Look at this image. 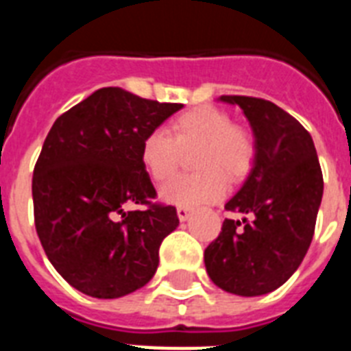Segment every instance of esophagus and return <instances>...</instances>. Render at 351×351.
Segmentation results:
<instances>
[{
	"label": "esophagus",
	"mask_w": 351,
	"mask_h": 351,
	"mask_svg": "<svg viewBox=\"0 0 351 351\" xmlns=\"http://www.w3.org/2000/svg\"><path fill=\"white\" fill-rule=\"evenodd\" d=\"M176 215H178V219L180 220H187L191 217V209L186 208V206H178V208H176Z\"/></svg>",
	"instance_id": "esophagus-1"
}]
</instances>
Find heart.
<instances>
[{"instance_id": "b5f03b06", "label": "heart", "mask_w": 351, "mask_h": 351, "mask_svg": "<svg viewBox=\"0 0 351 351\" xmlns=\"http://www.w3.org/2000/svg\"><path fill=\"white\" fill-rule=\"evenodd\" d=\"M193 153L191 164L200 173L178 176L162 187V198L175 206L195 208L219 200L226 193V180H239L255 158V140L242 125L217 107H195L169 123V134L149 132L140 156L154 182L169 180L180 165L182 153Z\"/></svg>"}]
</instances>
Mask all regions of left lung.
<instances>
[{"instance_id": "obj_1", "label": "left lung", "mask_w": 351, "mask_h": 351, "mask_svg": "<svg viewBox=\"0 0 351 351\" xmlns=\"http://www.w3.org/2000/svg\"><path fill=\"white\" fill-rule=\"evenodd\" d=\"M239 106L255 134V162L228 211L250 219H226L204 251L209 278L219 288L256 297L280 288L308 253L322 200V171L310 132L271 101L253 96H220Z\"/></svg>"}]
</instances>
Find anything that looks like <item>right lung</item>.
I'll return each instance as SVG.
<instances>
[{
	"instance_id": "obj_1",
	"label": "right lung",
	"mask_w": 351,
	"mask_h": 351,
	"mask_svg": "<svg viewBox=\"0 0 351 351\" xmlns=\"http://www.w3.org/2000/svg\"><path fill=\"white\" fill-rule=\"evenodd\" d=\"M182 107L104 87L47 134L32 176L36 233L56 271L82 293L118 299L153 278L178 215L153 202L140 149ZM131 205L146 209L129 212Z\"/></svg>"
}]
</instances>
